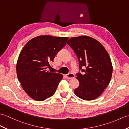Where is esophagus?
I'll return each mask as SVG.
<instances>
[{"label": "esophagus", "instance_id": "34e87169", "mask_svg": "<svg viewBox=\"0 0 129 129\" xmlns=\"http://www.w3.org/2000/svg\"><path fill=\"white\" fill-rule=\"evenodd\" d=\"M65 77H66V78H67L68 79H72L74 78L75 75L73 73H70L67 75H65Z\"/></svg>", "mask_w": 129, "mask_h": 129}]
</instances>
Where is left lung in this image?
Here are the masks:
<instances>
[{
  "label": "left lung",
  "instance_id": "left-lung-1",
  "mask_svg": "<svg viewBox=\"0 0 129 129\" xmlns=\"http://www.w3.org/2000/svg\"><path fill=\"white\" fill-rule=\"evenodd\" d=\"M67 43L75 53L83 72L77 74L80 85L75 94L83 100H93L100 96L112 78L113 66L108 53L100 42L87 36L72 37Z\"/></svg>",
  "mask_w": 129,
  "mask_h": 129
}]
</instances>
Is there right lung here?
Listing matches in <instances>:
<instances>
[{"label":"right lung","mask_w":129,"mask_h":129,"mask_svg":"<svg viewBox=\"0 0 129 129\" xmlns=\"http://www.w3.org/2000/svg\"><path fill=\"white\" fill-rule=\"evenodd\" d=\"M68 38L40 36L29 41L21 51L16 67L17 79L33 100L43 101L54 94L63 76L47 68H50L49 63Z\"/></svg>","instance_id":"right-lung-1"}]
</instances>
